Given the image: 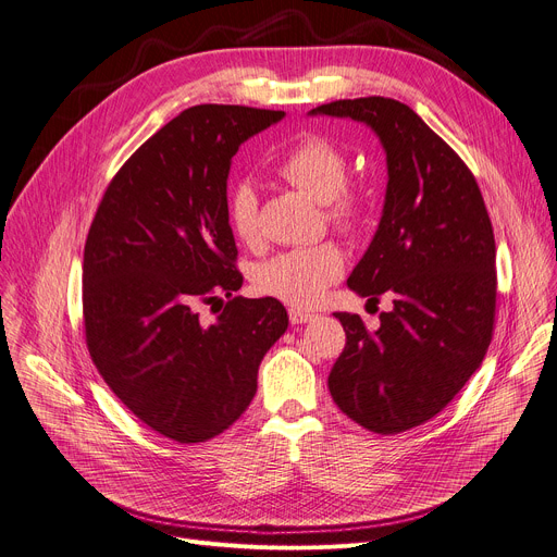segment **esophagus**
<instances>
[{"instance_id":"esophagus-1","label":"esophagus","mask_w":557,"mask_h":557,"mask_svg":"<svg viewBox=\"0 0 557 557\" xmlns=\"http://www.w3.org/2000/svg\"><path fill=\"white\" fill-rule=\"evenodd\" d=\"M314 319H317V314H312V312H306V310H299V308H289V321H292L294 325L310 323V321H314Z\"/></svg>"}]
</instances>
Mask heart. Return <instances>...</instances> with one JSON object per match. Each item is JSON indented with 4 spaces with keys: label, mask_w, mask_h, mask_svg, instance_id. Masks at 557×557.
<instances>
[{
    "label": "heart",
    "mask_w": 557,
    "mask_h": 557,
    "mask_svg": "<svg viewBox=\"0 0 557 557\" xmlns=\"http://www.w3.org/2000/svg\"><path fill=\"white\" fill-rule=\"evenodd\" d=\"M276 173L321 202L325 218L344 236H357L369 222V200L357 186L346 184L348 154L331 139L308 135L294 144L276 163ZM226 222L247 247L260 243L258 195L249 182L226 193ZM344 251L325 240L312 247L283 251L256 270V287L292 308H314L344 274Z\"/></svg>",
    "instance_id": "heart-1"
}]
</instances>
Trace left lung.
<instances>
[{
	"instance_id": "8db88e82",
	"label": "left lung",
	"mask_w": 557,
	"mask_h": 557,
	"mask_svg": "<svg viewBox=\"0 0 557 557\" xmlns=\"http://www.w3.org/2000/svg\"><path fill=\"white\" fill-rule=\"evenodd\" d=\"M312 114L375 129L388 184L377 234L348 278L369 304L394 310L369 331L335 312L346 346L329 375L337 407L364 430L400 434L441 413L481 367L495 331V234L466 161L409 106L344 98Z\"/></svg>"
}]
</instances>
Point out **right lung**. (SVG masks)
<instances>
[{
	"mask_svg": "<svg viewBox=\"0 0 557 557\" xmlns=\"http://www.w3.org/2000/svg\"><path fill=\"white\" fill-rule=\"evenodd\" d=\"M281 119L245 106L184 110L123 163L89 226L91 362L129 411L175 443L232 428L256 394L260 359L287 331L281 301L234 297L243 274L224 209L232 157ZM209 302L221 304L215 324L199 317Z\"/></svg>",
	"mask_w": 557,
	"mask_h": 557,
	"instance_id": "obj_1",
	"label": "right lung"
}]
</instances>
